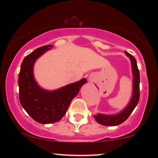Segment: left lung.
Here are the masks:
<instances>
[{
    "label": "left lung",
    "mask_w": 158,
    "mask_h": 158,
    "mask_svg": "<svg viewBox=\"0 0 158 158\" xmlns=\"http://www.w3.org/2000/svg\"><path fill=\"white\" fill-rule=\"evenodd\" d=\"M125 53L128 56L131 61L132 73L134 76L133 79V93L129 103L124 110H123L120 113L116 115H105V114H98L94 115V117L96 121L99 124L107 126H118L126 120L132 113L139 99V72L137 68V61L135 58L131 54L125 51Z\"/></svg>",
    "instance_id": "1"
}]
</instances>
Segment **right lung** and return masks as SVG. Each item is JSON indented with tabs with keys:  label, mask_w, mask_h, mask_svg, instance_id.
<instances>
[{
	"label": "right lung",
	"mask_w": 158,
	"mask_h": 158,
	"mask_svg": "<svg viewBox=\"0 0 158 158\" xmlns=\"http://www.w3.org/2000/svg\"><path fill=\"white\" fill-rule=\"evenodd\" d=\"M52 45L36 49L23 59L19 76V100L27 114L36 122L50 124L64 117L72 99L87 82L85 78L59 89L49 91L40 88L33 76L36 59L50 50Z\"/></svg>",
	"instance_id": "obj_1"
}]
</instances>
